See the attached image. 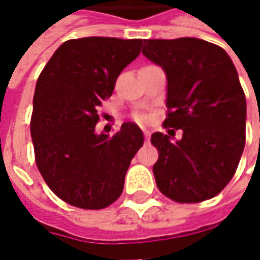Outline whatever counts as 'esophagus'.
<instances>
[{"mask_svg": "<svg viewBox=\"0 0 260 260\" xmlns=\"http://www.w3.org/2000/svg\"><path fill=\"white\" fill-rule=\"evenodd\" d=\"M145 140H146V143H149V140H150V132H149V130H146V128H145Z\"/></svg>", "mask_w": 260, "mask_h": 260, "instance_id": "1", "label": "esophagus"}]
</instances>
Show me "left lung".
Masks as SVG:
<instances>
[{
    "instance_id": "obj_1",
    "label": "left lung",
    "mask_w": 260,
    "mask_h": 260,
    "mask_svg": "<svg viewBox=\"0 0 260 260\" xmlns=\"http://www.w3.org/2000/svg\"><path fill=\"white\" fill-rule=\"evenodd\" d=\"M142 53L166 75L164 125L184 132L174 143L152 135L156 185L176 203L210 200L230 182L245 149L246 98L235 65L224 49L195 37L143 40Z\"/></svg>"
}]
</instances>
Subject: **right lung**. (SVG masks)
<instances>
[{
    "instance_id": "obj_1",
    "label": "right lung",
    "mask_w": 260,
    "mask_h": 260,
    "mask_svg": "<svg viewBox=\"0 0 260 260\" xmlns=\"http://www.w3.org/2000/svg\"><path fill=\"white\" fill-rule=\"evenodd\" d=\"M140 39L82 37L60 45L37 79L31 139L36 164L60 200L85 210L113 204L143 146L140 127L125 121L113 137L96 133L98 107L121 71L140 53Z\"/></svg>"
}]
</instances>
